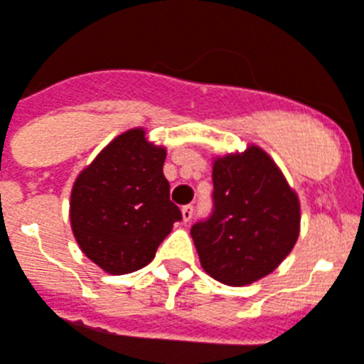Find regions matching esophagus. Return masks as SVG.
<instances>
[{
  "label": "esophagus",
  "instance_id": "esophagus-1",
  "mask_svg": "<svg viewBox=\"0 0 364 364\" xmlns=\"http://www.w3.org/2000/svg\"><path fill=\"white\" fill-rule=\"evenodd\" d=\"M182 218H184V222H190L193 218V205H184L182 207Z\"/></svg>",
  "mask_w": 364,
  "mask_h": 364
}]
</instances>
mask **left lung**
Masks as SVG:
<instances>
[{"label":"left lung","mask_w":364,"mask_h":364,"mask_svg":"<svg viewBox=\"0 0 364 364\" xmlns=\"http://www.w3.org/2000/svg\"><path fill=\"white\" fill-rule=\"evenodd\" d=\"M213 186V213L191 226L203 269L232 287L266 277L296 243V193L256 146L216 159Z\"/></svg>","instance_id":"obj_1"}]
</instances>
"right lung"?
Wrapping results in <instances>:
<instances>
[{"label":"right lung","mask_w":364,"mask_h":364,"mask_svg":"<svg viewBox=\"0 0 364 364\" xmlns=\"http://www.w3.org/2000/svg\"><path fill=\"white\" fill-rule=\"evenodd\" d=\"M165 148L131 129L104 148L77 176L70 201L75 241L104 272L121 275L148 266L182 220L163 174Z\"/></svg>","instance_id":"add662e5"}]
</instances>
